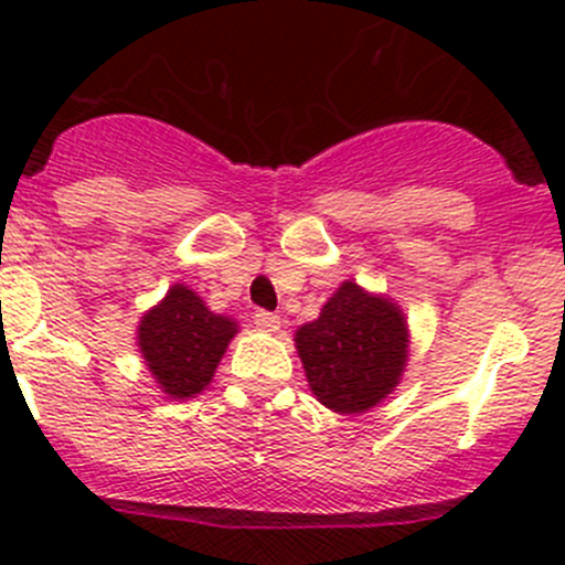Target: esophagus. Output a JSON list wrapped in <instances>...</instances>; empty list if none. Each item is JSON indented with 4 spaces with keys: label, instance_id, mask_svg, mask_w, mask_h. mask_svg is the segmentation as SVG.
Returning <instances> with one entry per match:
<instances>
[{
    "label": "esophagus",
    "instance_id": "1",
    "mask_svg": "<svg viewBox=\"0 0 565 565\" xmlns=\"http://www.w3.org/2000/svg\"><path fill=\"white\" fill-rule=\"evenodd\" d=\"M255 327L264 329V332H277L280 329V316L277 312H269V310H255Z\"/></svg>",
    "mask_w": 565,
    "mask_h": 565
}]
</instances>
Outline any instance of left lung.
Here are the masks:
<instances>
[{
  "label": "left lung",
  "mask_w": 565,
  "mask_h": 565,
  "mask_svg": "<svg viewBox=\"0 0 565 565\" xmlns=\"http://www.w3.org/2000/svg\"><path fill=\"white\" fill-rule=\"evenodd\" d=\"M312 393L340 415L387 398L406 365V321L387 299L343 282L321 316L296 332Z\"/></svg>",
  "instance_id": "left-lung-1"
}]
</instances>
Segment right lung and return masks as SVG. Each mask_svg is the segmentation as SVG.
<instances>
[{
	"label": "right lung",
	"instance_id": "obj_1",
	"mask_svg": "<svg viewBox=\"0 0 565 565\" xmlns=\"http://www.w3.org/2000/svg\"><path fill=\"white\" fill-rule=\"evenodd\" d=\"M233 334L236 321L211 312L186 285H172L139 323V349L167 395L194 398L211 382Z\"/></svg>",
	"mask_w": 565,
	"mask_h": 565
}]
</instances>
